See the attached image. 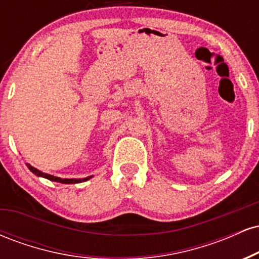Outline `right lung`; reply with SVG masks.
Segmentation results:
<instances>
[{
    "mask_svg": "<svg viewBox=\"0 0 259 259\" xmlns=\"http://www.w3.org/2000/svg\"><path fill=\"white\" fill-rule=\"evenodd\" d=\"M28 165V168L30 169V170L34 173L35 175H37V177H42V178H46V179L49 180H52V181H57V183H62V184H78V183H81V181H85V180H89L91 177L89 178H85V179H61V178H57V177H53V175H50V174H45L42 171H40L38 169L31 167L30 164H26Z\"/></svg>",
    "mask_w": 259,
    "mask_h": 259,
    "instance_id": "right-lung-1",
    "label": "right lung"
}]
</instances>
